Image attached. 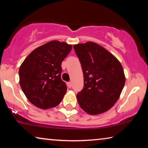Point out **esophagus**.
I'll use <instances>...</instances> for the list:
<instances>
[{
	"label": "esophagus",
	"instance_id": "1",
	"mask_svg": "<svg viewBox=\"0 0 148 148\" xmlns=\"http://www.w3.org/2000/svg\"><path fill=\"white\" fill-rule=\"evenodd\" d=\"M67 86H68V87H69V88H71V87H72V83L71 82H69L67 83Z\"/></svg>",
	"mask_w": 148,
	"mask_h": 148
}]
</instances>
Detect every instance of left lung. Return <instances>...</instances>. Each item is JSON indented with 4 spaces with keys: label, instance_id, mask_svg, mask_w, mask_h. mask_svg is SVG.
Returning a JSON list of instances; mask_svg holds the SVG:
<instances>
[{
    "label": "left lung",
    "instance_id": "1",
    "mask_svg": "<svg viewBox=\"0 0 148 148\" xmlns=\"http://www.w3.org/2000/svg\"><path fill=\"white\" fill-rule=\"evenodd\" d=\"M82 64L84 87L77 95L82 109L90 115L108 111L119 99L125 83L123 66L108 50L92 42L74 45Z\"/></svg>",
    "mask_w": 148,
    "mask_h": 148
}]
</instances>
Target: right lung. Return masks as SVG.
Instances as JSON below:
<instances>
[{
    "mask_svg": "<svg viewBox=\"0 0 148 148\" xmlns=\"http://www.w3.org/2000/svg\"><path fill=\"white\" fill-rule=\"evenodd\" d=\"M72 46L52 40L34 49L19 70V84L29 102L46 110L57 106L66 92L61 77V63Z\"/></svg>",
    "mask_w": 148,
    "mask_h": 148,
    "instance_id": "1",
    "label": "right lung"
}]
</instances>
